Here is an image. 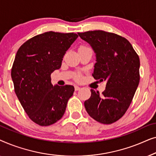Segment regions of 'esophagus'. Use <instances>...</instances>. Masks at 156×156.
<instances>
[{"instance_id":"34e87169","label":"esophagus","mask_w":156,"mask_h":156,"mask_svg":"<svg viewBox=\"0 0 156 156\" xmlns=\"http://www.w3.org/2000/svg\"><path fill=\"white\" fill-rule=\"evenodd\" d=\"M74 89H75V91H79L80 89V87L78 86H75L74 87Z\"/></svg>"}]
</instances>
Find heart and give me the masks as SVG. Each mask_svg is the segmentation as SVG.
<instances>
[{"instance_id":"b5f03b06","label":"heart","mask_w":156,"mask_h":156,"mask_svg":"<svg viewBox=\"0 0 156 156\" xmlns=\"http://www.w3.org/2000/svg\"><path fill=\"white\" fill-rule=\"evenodd\" d=\"M84 48H87V47L84 46V45H81V46H80V48H79V50H82V49H84ZM81 78H82V76H81L80 74H77V75L76 76V80H81Z\"/></svg>"}]
</instances>
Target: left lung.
I'll return each mask as SVG.
<instances>
[{
    "label": "left lung",
    "mask_w": 156,
    "mask_h": 156,
    "mask_svg": "<svg viewBox=\"0 0 156 156\" xmlns=\"http://www.w3.org/2000/svg\"><path fill=\"white\" fill-rule=\"evenodd\" d=\"M78 35L96 53L94 78L107 82L102 94L91 89L85 108L98 122L111 124L125 114L133 100L140 81L139 57L129 40L115 33L94 30Z\"/></svg>",
    "instance_id": "left-lung-1"
}]
</instances>
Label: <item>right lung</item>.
<instances>
[{
	"instance_id": "add662e5",
	"label": "right lung",
	"mask_w": 156,
	"mask_h": 156,
	"mask_svg": "<svg viewBox=\"0 0 156 156\" xmlns=\"http://www.w3.org/2000/svg\"><path fill=\"white\" fill-rule=\"evenodd\" d=\"M77 37L74 33L46 32L27 40L16 53L11 69L15 92L38 125L48 126L59 121L73 95V86H53L51 74L60 68L66 51Z\"/></svg>"
}]
</instances>
